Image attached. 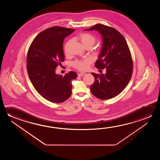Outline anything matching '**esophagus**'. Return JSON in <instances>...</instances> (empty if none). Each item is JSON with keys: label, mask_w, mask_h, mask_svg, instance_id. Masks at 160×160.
Here are the masks:
<instances>
[{"label": "esophagus", "mask_w": 160, "mask_h": 160, "mask_svg": "<svg viewBox=\"0 0 160 160\" xmlns=\"http://www.w3.org/2000/svg\"><path fill=\"white\" fill-rule=\"evenodd\" d=\"M86 75V73H85V72H80V73L78 74V75L79 76H83L84 75Z\"/></svg>", "instance_id": "34e87169"}]
</instances>
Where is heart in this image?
<instances>
[{
  "mask_svg": "<svg viewBox=\"0 0 160 160\" xmlns=\"http://www.w3.org/2000/svg\"><path fill=\"white\" fill-rule=\"evenodd\" d=\"M79 39L84 47H92L96 42V38L88 33H83L79 36ZM72 40H68L64 46V51L66 55H68L70 53V47L71 45ZM92 63V60L90 58H85L80 60H76L73 62V66L75 68L79 70L84 71L88 69L90 65Z\"/></svg>",
  "mask_w": 160,
  "mask_h": 160,
  "instance_id": "obj_1",
  "label": "heart"
}]
</instances>
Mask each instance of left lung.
<instances>
[{
  "mask_svg": "<svg viewBox=\"0 0 160 160\" xmlns=\"http://www.w3.org/2000/svg\"><path fill=\"white\" fill-rule=\"evenodd\" d=\"M95 30L102 37V46L95 63L105 74L92 72L94 82L90 86L92 94L98 99L107 100L116 97L128 84L133 72L131 52L126 39L116 29L97 24L85 31Z\"/></svg>",
  "mask_w": 160,
  "mask_h": 160,
  "instance_id": "8db88e82",
  "label": "left lung"
}]
</instances>
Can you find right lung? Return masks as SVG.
I'll use <instances>...</instances> for the list:
<instances>
[{"label":"right lung","mask_w":160,"mask_h":160,"mask_svg":"<svg viewBox=\"0 0 160 160\" xmlns=\"http://www.w3.org/2000/svg\"><path fill=\"white\" fill-rule=\"evenodd\" d=\"M75 29L56 26L37 35L30 46L27 56V69L32 84L43 98L55 103L68 99L72 93V81L77 78L70 71L62 76L56 68L65 59L63 42Z\"/></svg>","instance_id":"obj_1"}]
</instances>
